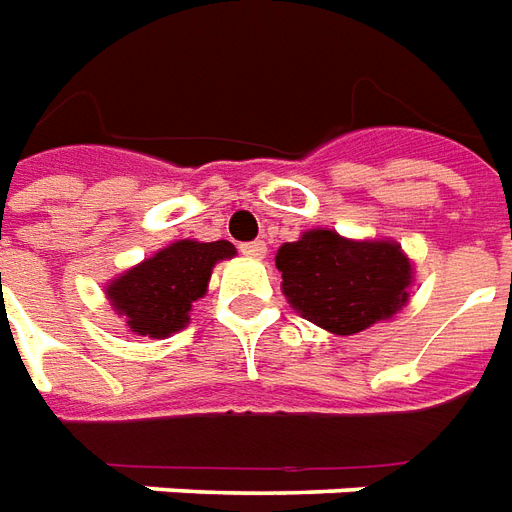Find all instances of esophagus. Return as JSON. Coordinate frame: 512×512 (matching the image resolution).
Instances as JSON below:
<instances>
[{
	"mask_svg": "<svg viewBox=\"0 0 512 512\" xmlns=\"http://www.w3.org/2000/svg\"><path fill=\"white\" fill-rule=\"evenodd\" d=\"M240 251L245 253V256H251V259H264V256H267V245H264V242H261V240L245 242Z\"/></svg>",
	"mask_w": 512,
	"mask_h": 512,
	"instance_id": "34e87169",
	"label": "esophagus"
}]
</instances>
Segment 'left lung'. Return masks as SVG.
Here are the masks:
<instances>
[{
	"instance_id": "8db88e82",
	"label": "left lung",
	"mask_w": 512,
	"mask_h": 512,
	"mask_svg": "<svg viewBox=\"0 0 512 512\" xmlns=\"http://www.w3.org/2000/svg\"><path fill=\"white\" fill-rule=\"evenodd\" d=\"M281 289L302 319L335 335H354L393 319L409 300L412 261L393 240H346L311 229L275 253Z\"/></svg>"
}]
</instances>
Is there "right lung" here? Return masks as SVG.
I'll return each mask as SVG.
<instances>
[{"mask_svg":"<svg viewBox=\"0 0 512 512\" xmlns=\"http://www.w3.org/2000/svg\"><path fill=\"white\" fill-rule=\"evenodd\" d=\"M237 248L226 240L171 242L106 286L111 308L125 316L130 333L166 338L190 322L193 302L207 294L212 267Z\"/></svg>","mask_w":512,"mask_h":512,"instance_id":"1","label":"right lung"}]
</instances>
